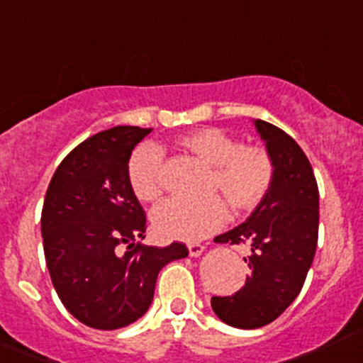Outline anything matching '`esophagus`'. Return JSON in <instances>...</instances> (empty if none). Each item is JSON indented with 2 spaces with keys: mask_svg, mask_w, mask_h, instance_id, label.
<instances>
[{
  "mask_svg": "<svg viewBox=\"0 0 363 363\" xmlns=\"http://www.w3.org/2000/svg\"><path fill=\"white\" fill-rule=\"evenodd\" d=\"M204 252V246L199 245V242H192V245H189V255L190 257H199L203 255Z\"/></svg>",
  "mask_w": 363,
  "mask_h": 363,
  "instance_id": "esophagus-1",
  "label": "esophagus"
}]
</instances>
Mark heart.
I'll return each instance as SVG.
<instances>
[{
    "instance_id": "obj_1",
    "label": "heart",
    "mask_w": 363,
    "mask_h": 363,
    "mask_svg": "<svg viewBox=\"0 0 363 363\" xmlns=\"http://www.w3.org/2000/svg\"><path fill=\"white\" fill-rule=\"evenodd\" d=\"M185 154L211 167L208 192H220L236 211H252L265 199L274 180V164L264 148L239 145L229 133L216 127H199L178 138ZM127 182L134 196L154 203L164 190L160 154L152 145H141L127 162ZM229 216L220 196L204 201L169 199L152 215L157 236L173 241H199L218 229Z\"/></svg>"
}]
</instances>
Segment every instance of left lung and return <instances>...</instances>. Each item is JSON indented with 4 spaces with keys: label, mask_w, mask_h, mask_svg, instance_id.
Wrapping results in <instances>:
<instances>
[{
    "label": "left lung",
    "mask_w": 363,
    "mask_h": 363,
    "mask_svg": "<svg viewBox=\"0 0 363 363\" xmlns=\"http://www.w3.org/2000/svg\"><path fill=\"white\" fill-rule=\"evenodd\" d=\"M253 124L274 164L272 186L246 222L215 238L252 248L245 259L252 269L245 286L234 295L211 297L215 315L236 328L264 327L292 304L318 242L320 196L308 157L279 127L264 121Z\"/></svg>",
    "instance_id": "1"
}]
</instances>
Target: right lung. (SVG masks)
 Instances as JSON below:
<instances>
[{"mask_svg":"<svg viewBox=\"0 0 363 363\" xmlns=\"http://www.w3.org/2000/svg\"><path fill=\"white\" fill-rule=\"evenodd\" d=\"M150 130L117 125L87 138L62 159L45 196L42 236L52 285L74 318L99 330L141 318L160 269L189 255L183 242H136L147 218L127 182V162Z\"/></svg>","mask_w":363,"mask_h":363,"instance_id":"obj_1","label":"right lung"}]
</instances>
